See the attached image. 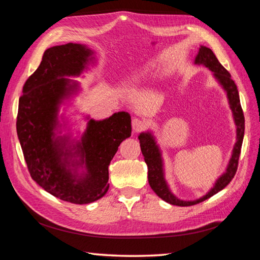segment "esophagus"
I'll list each match as a JSON object with an SVG mask.
<instances>
[{
    "label": "esophagus",
    "mask_w": 260,
    "mask_h": 260,
    "mask_svg": "<svg viewBox=\"0 0 260 260\" xmlns=\"http://www.w3.org/2000/svg\"><path fill=\"white\" fill-rule=\"evenodd\" d=\"M132 127H133V129L135 132H141L146 127V122L142 119H140V118H134V119L132 120Z\"/></svg>",
    "instance_id": "34e87169"
}]
</instances>
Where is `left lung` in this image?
Here are the masks:
<instances>
[{
  "instance_id": "1",
  "label": "left lung",
  "mask_w": 260,
  "mask_h": 260,
  "mask_svg": "<svg viewBox=\"0 0 260 260\" xmlns=\"http://www.w3.org/2000/svg\"><path fill=\"white\" fill-rule=\"evenodd\" d=\"M196 63L198 64H204L207 68H209L212 73H214L215 77L218 79V82L223 85L226 93H228V98L230 101L231 109L233 111L235 125H237V143H235L233 148L232 158L230 160L229 167L226 169V173L221 175L218 181L216 182L215 186L207 193L205 197L200 198L196 201H183L179 200L169 191L166 182L164 178V172H162V160L160 157V151L158 145L155 144L154 139L150 133H142L140 134V145L141 151L144 157V160L146 165H148V179L149 184L152 190L155 192V194L161 198L168 204L175 205L179 207H187L199 204L208 199V198L216 194L217 192L228 185V184L232 181L235 173L238 171V165H239V158L240 153H241V146L244 135V116L241 108V103H240L239 92L235 85L234 81L231 78L230 73L226 70L223 66L220 64L218 59L216 58L210 49L206 48V46H200L199 53H198L196 58Z\"/></svg>"
}]
</instances>
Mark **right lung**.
<instances>
[{
    "instance_id": "add662e5",
    "label": "right lung",
    "mask_w": 260,
    "mask_h": 260,
    "mask_svg": "<svg viewBox=\"0 0 260 260\" xmlns=\"http://www.w3.org/2000/svg\"><path fill=\"white\" fill-rule=\"evenodd\" d=\"M91 54V50L74 43L46 50L23 85L17 116V134L31 178L52 196L75 205L89 204L106 194L108 167L132 132L131 116L124 111L105 120L91 119L75 152L81 155L86 174L77 178L67 169L72 153L64 150L63 139L53 140L58 105L76 86L63 76L81 74Z\"/></svg>"
}]
</instances>
